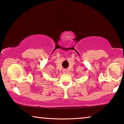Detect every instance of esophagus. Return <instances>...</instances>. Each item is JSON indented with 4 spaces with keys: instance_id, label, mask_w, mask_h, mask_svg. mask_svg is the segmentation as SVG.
I'll return each mask as SVG.
<instances>
[{
    "instance_id": "obj_1",
    "label": "esophagus",
    "mask_w": 124,
    "mask_h": 124,
    "mask_svg": "<svg viewBox=\"0 0 124 124\" xmlns=\"http://www.w3.org/2000/svg\"><path fill=\"white\" fill-rule=\"evenodd\" d=\"M67 72V69H63V73H66Z\"/></svg>"
}]
</instances>
